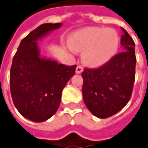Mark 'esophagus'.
Masks as SVG:
<instances>
[{"label":"esophagus","mask_w":148,"mask_h":148,"mask_svg":"<svg viewBox=\"0 0 148 148\" xmlns=\"http://www.w3.org/2000/svg\"><path fill=\"white\" fill-rule=\"evenodd\" d=\"M83 72V68L81 66H78L76 68V70H75V73L76 74H81Z\"/></svg>","instance_id":"esophagus-1"}]
</instances>
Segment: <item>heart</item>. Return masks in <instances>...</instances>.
I'll return each mask as SVG.
<instances>
[{"label":"heart","mask_w":148,"mask_h":148,"mask_svg":"<svg viewBox=\"0 0 148 148\" xmlns=\"http://www.w3.org/2000/svg\"><path fill=\"white\" fill-rule=\"evenodd\" d=\"M120 38L110 28L89 26L75 32L69 38V49L80 52L82 62L90 67H99L117 53Z\"/></svg>","instance_id":"1"}]
</instances>
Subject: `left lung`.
I'll return each mask as SVG.
<instances>
[{"label":"left lung","instance_id":"left-lung-1","mask_svg":"<svg viewBox=\"0 0 148 148\" xmlns=\"http://www.w3.org/2000/svg\"><path fill=\"white\" fill-rule=\"evenodd\" d=\"M123 52L96 69L82 72L83 100L87 109L99 118L110 117L130 101L135 75L134 42L121 27Z\"/></svg>","mask_w":148,"mask_h":148}]
</instances>
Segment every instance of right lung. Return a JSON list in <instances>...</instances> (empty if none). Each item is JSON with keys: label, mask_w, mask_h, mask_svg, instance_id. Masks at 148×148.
Returning a JSON list of instances; mask_svg holds the SVG:
<instances>
[{"label": "right lung", "mask_w": 148, "mask_h": 148, "mask_svg": "<svg viewBox=\"0 0 148 148\" xmlns=\"http://www.w3.org/2000/svg\"><path fill=\"white\" fill-rule=\"evenodd\" d=\"M62 23H46L20 42L10 69V91L18 111L26 119L42 123L58 110L62 92L74 76L76 65L68 67L40 56L38 41Z\"/></svg>", "instance_id": "right-lung-1"}]
</instances>
